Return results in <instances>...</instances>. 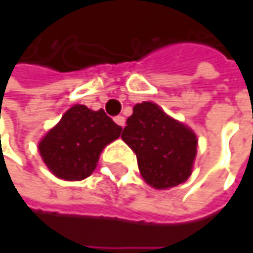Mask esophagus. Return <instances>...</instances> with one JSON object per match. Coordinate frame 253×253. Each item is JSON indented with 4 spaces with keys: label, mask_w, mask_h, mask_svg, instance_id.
I'll return each instance as SVG.
<instances>
[{
    "label": "esophagus",
    "mask_w": 253,
    "mask_h": 253,
    "mask_svg": "<svg viewBox=\"0 0 253 253\" xmlns=\"http://www.w3.org/2000/svg\"><path fill=\"white\" fill-rule=\"evenodd\" d=\"M114 122H116L120 127H125V125H126V120H125L123 116H117V117L114 119Z\"/></svg>",
    "instance_id": "1"
}]
</instances>
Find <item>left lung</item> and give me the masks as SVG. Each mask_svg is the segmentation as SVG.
<instances>
[{
  "mask_svg": "<svg viewBox=\"0 0 253 253\" xmlns=\"http://www.w3.org/2000/svg\"><path fill=\"white\" fill-rule=\"evenodd\" d=\"M122 139L136 154L143 180L155 189H170L192 174L198 139L192 128L167 116L157 104L133 107Z\"/></svg>",
  "mask_w": 253,
  "mask_h": 253,
  "instance_id": "left-lung-1",
  "label": "left lung"
}]
</instances>
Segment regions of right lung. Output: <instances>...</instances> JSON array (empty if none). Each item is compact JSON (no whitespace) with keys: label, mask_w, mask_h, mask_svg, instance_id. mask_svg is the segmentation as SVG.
Listing matches in <instances>:
<instances>
[{"label":"right lung","mask_w":253,"mask_h":253,"mask_svg":"<svg viewBox=\"0 0 253 253\" xmlns=\"http://www.w3.org/2000/svg\"><path fill=\"white\" fill-rule=\"evenodd\" d=\"M122 130L104 110L73 105L42 137L38 148L54 176L70 181L83 180L93 173L99 154L120 137Z\"/></svg>","instance_id":"1"}]
</instances>
